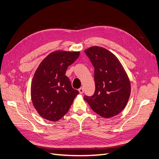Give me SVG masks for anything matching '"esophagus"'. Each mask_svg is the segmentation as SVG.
<instances>
[{"mask_svg": "<svg viewBox=\"0 0 159 159\" xmlns=\"http://www.w3.org/2000/svg\"><path fill=\"white\" fill-rule=\"evenodd\" d=\"M78 91H79V92H80V94H82L83 93H84V88L83 87H81V88H80L79 89H78Z\"/></svg>", "mask_w": 159, "mask_h": 159, "instance_id": "34e87169", "label": "esophagus"}]
</instances>
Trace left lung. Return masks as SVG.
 Listing matches in <instances>:
<instances>
[{"mask_svg": "<svg viewBox=\"0 0 159 159\" xmlns=\"http://www.w3.org/2000/svg\"><path fill=\"white\" fill-rule=\"evenodd\" d=\"M95 68V93L84 100L93 111L104 118L116 116L127 105L131 82L126 71L112 52L100 46L84 50Z\"/></svg>", "mask_w": 159, "mask_h": 159, "instance_id": "left-lung-1", "label": "left lung"}]
</instances>
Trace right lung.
<instances>
[{
    "instance_id": "add662e5",
    "label": "right lung",
    "mask_w": 159,
    "mask_h": 159,
    "mask_svg": "<svg viewBox=\"0 0 159 159\" xmlns=\"http://www.w3.org/2000/svg\"><path fill=\"white\" fill-rule=\"evenodd\" d=\"M80 54V52L56 50L38 66L32 78L30 94L34 107L42 118L58 121L68 113L79 93L72 88L66 71Z\"/></svg>"
}]
</instances>
